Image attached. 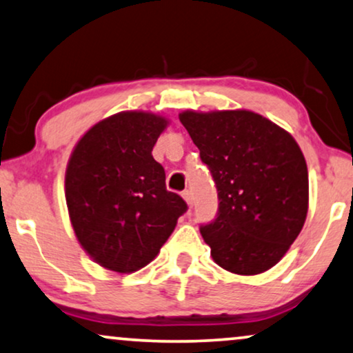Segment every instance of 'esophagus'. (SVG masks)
I'll use <instances>...</instances> for the list:
<instances>
[{
	"label": "esophagus",
	"instance_id": "1",
	"mask_svg": "<svg viewBox=\"0 0 353 353\" xmlns=\"http://www.w3.org/2000/svg\"><path fill=\"white\" fill-rule=\"evenodd\" d=\"M182 196H184V200L187 201V205H189L190 208H192V206H194V195H192V192L190 190H184V192H182Z\"/></svg>",
	"mask_w": 353,
	"mask_h": 353
}]
</instances>
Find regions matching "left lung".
Wrapping results in <instances>:
<instances>
[{"mask_svg": "<svg viewBox=\"0 0 353 353\" xmlns=\"http://www.w3.org/2000/svg\"><path fill=\"white\" fill-rule=\"evenodd\" d=\"M182 125L218 190V213L200 232L216 265L236 274L270 270L302 231L308 169L292 135L253 111H184Z\"/></svg>", "mask_w": 353, "mask_h": 353, "instance_id": "8db88e82", "label": "left lung"}]
</instances>
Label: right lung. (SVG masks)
<instances>
[{"instance_id":"1","label":"right lung","mask_w":353,"mask_h":353,"mask_svg":"<svg viewBox=\"0 0 353 353\" xmlns=\"http://www.w3.org/2000/svg\"><path fill=\"white\" fill-rule=\"evenodd\" d=\"M168 119L122 111L87 130L65 169V203L77 241L116 272L147 266L171 236L187 203L166 190L152 150Z\"/></svg>"}]
</instances>
